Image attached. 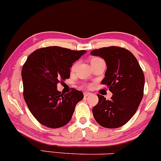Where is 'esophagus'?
Returning <instances> with one entry per match:
<instances>
[{
  "label": "esophagus",
  "instance_id": "esophagus-1",
  "mask_svg": "<svg viewBox=\"0 0 161 161\" xmlns=\"http://www.w3.org/2000/svg\"><path fill=\"white\" fill-rule=\"evenodd\" d=\"M90 95H91V93H90V92H84V96L85 97H89Z\"/></svg>",
  "mask_w": 161,
  "mask_h": 161
}]
</instances>
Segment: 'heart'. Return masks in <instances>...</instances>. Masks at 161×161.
<instances>
[{"label": "heart", "instance_id": "obj_1", "mask_svg": "<svg viewBox=\"0 0 161 161\" xmlns=\"http://www.w3.org/2000/svg\"><path fill=\"white\" fill-rule=\"evenodd\" d=\"M99 59H100V58H92V60H91V62H92V61H94L99 60ZM75 66H76V64H75V65L73 66V68H75Z\"/></svg>", "mask_w": 161, "mask_h": 161}]
</instances>
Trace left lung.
<instances>
[{
    "mask_svg": "<svg viewBox=\"0 0 161 161\" xmlns=\"http://www.w3.org/2000/svg\"><path fill=\"white\" fill-rule=\"evenodd\" d=\"M90 54L104 59L107 68L101 83L113 94L110 100L97 95L99 103L93 108V117L103 127H121L135 115L143 98V71L136 58L125 48L104 47Z\"/></svg>",
    "mask_w": 161,
    "mask_h": 161,
    "instance_id": "obj_1",
    "label": "left lung"
}]
</instances>
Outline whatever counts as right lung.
Returning a JSON list of instances; mask_svg holds the SVG:
<instances>
[{
    "label": "right lung",
    "instance_id": "1",
    "mask_svg": "<svg viewBox=\"0 0 161 161\" xmlns=\"http://www.w3.org/2000/svg\"><path fill=\"white\" fill-rule=\"evenodd\" d=\"M86 53L58 46L36 50L29 55L21 72L23 97L31 113L46 127L56 129L71 120L75 106L84 98L80 90L63 94L57 89L70 77L73 63Z\"/></svg>",
    "mask_w": 161,
    "mask_h": 161
}]
</instances>
